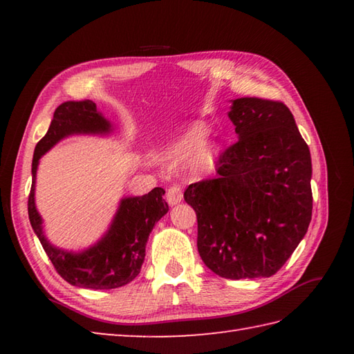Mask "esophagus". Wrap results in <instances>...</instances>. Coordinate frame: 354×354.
<instances>
[{"label":"esophagus","instance_id":"1","mask_svg":"<svg viewBox=\"0 0 354 354\" xmlns=\"http://www.w3.org/2000/svg\"><path fill=\"white\" fill-rule=\"evenodd\" d=\"M165 199H167L169 205H176L179 202L183 201V192H181V187L173 184L167 189V194H165Z\"/></svg>","mask_w":354,"mask_h":354}]
</instances>
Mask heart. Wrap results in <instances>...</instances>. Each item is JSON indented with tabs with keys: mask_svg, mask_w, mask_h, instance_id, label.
<instances>
[{
	"mask_svg": "<svg viewBox=\"0 0 354 354\" xmlns=\"http://www.w3.org/2000/svg\"><path fill=\"white\" fill-rule=\"evenodd\" d=\"M205 137V131L201 126H194L184 135V138L179 140L175 146H171L167 152V156L171 161L181 162L187 160L193 152H196L198 147L202 145ZM216 161V149L207 146L199 150V153L194 160V169L198 171H208L213 169Z\"/></svg>",
	"mask_w": 354,
	"mask_h": 354,
	"instance_id": "heart-1",
	"label": "heart"
}]
</instances>
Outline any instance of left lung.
I'll return each instance as SVG.
<instances>
[{
    "instance_id": "1",
    "label": "left lung",
    "mask_w": 354,
    "mask_h": 354,
    "mask_svg": "<svg viewBox=\"0 0 354 354\" xmlns=\"http://www.w3.org/2000/svg\"><path fill=\"white\" fill-rule=\"evenodd\" d=\"M239 141L217 160V178L187 187L198 217V251L231 280L270 277L306 236L312 219L310 150L281 102L232 100Z\"/></svg>"
}]
</instances>
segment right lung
Masks as SVG:
<instances>
[{"mask_svg": "<svg viewBox=\"0 0 354 354\" xmlns=\"http://www.w3.org/2000/svg\"><path fill=\"white\" fill-rule=\"evenodd\" d=\"M112 126L93 100L59 104L45 137L37 142L32 162V190L28 196V219L35 234L65 281L85 289H115L131 283L145 261L146 243L155 223L169 212L164 190L155 187L142 196L120 201L109 230L99 242L82 252L65 251L51 245L44 234L42 219L35 204L36 171L41 156L65 137L74 133L108 135Z\"/></svg>", "mask_w": 354, "mask_h": 354, "instance_id": "add662e5", "label": "right lung"}]
</instances>
